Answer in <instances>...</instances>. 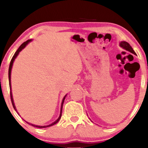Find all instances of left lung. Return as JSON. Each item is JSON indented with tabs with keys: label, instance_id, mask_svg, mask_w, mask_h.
<instances>
[{
	"label": "left lung",
	"instance_id": "left-lung-1",
	"mask_svg": "<svg viewBox=\"0 0 148 148\" xmlns=\"http://www.w3.org/2000/svg\"><path fill=\"white\" fill-rule=\"evenodd\" d=\"M120 46L123 49H125V50H126V51H130V53H133V54H134V55H136L135 51H134V49H132V47H131L130 45L128 43V42H125V41H122L120 43Z\"/></svg>",
	"mask_w": 148,
	"mask_h": 148
}]
</instances>
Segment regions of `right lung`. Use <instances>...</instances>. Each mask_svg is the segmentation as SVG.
<instances>
[{
    "mask_svg": "<svg viewBox=\"0 0 148 148\" xmlns=\"http://www.w3.org/2000/svg\"><path fill=\"white\" fill-rule=\"evenodd\" d=\"M32 40H27L26 42H23L22 45L20 46L19 48H18L17 49V51H16V52H15L14 55L13 56L11 60V62H10V67H9V72H8V76H9V84H10V97H11V101H12V106L13 107H14V110L16 111V112H17V111H16V106H15L14 105V100H13V97H12V88H11V71H12V65H13V62H14V61L15 60V58H16V57H17V56L18 55V53H19V52L21 51L22 50V49H23L25 47V46H26L27 45H28V43H29L30 42H31ZM67 96V95H66L64 97L63 99H62V103H61V108H60V116L58 117V118L56 120L55 122H53V123L51 124V125H46V126H39V125H33V124L31 123H28V122H26L27 123L29 124V125H32V126L33 127H38V128H45V127H51L52 126V125H55V124H56L60 120V119L61 118V115H62V105H63V103H64V99H65V97ZM17 113L18 114V113L17 112Z\"/></svg>",
    "mask_w": 148,
    "mask_h": 148,
    "instance_id": "right-lung-1",
    "label": "right lung"
}]
</instances>
